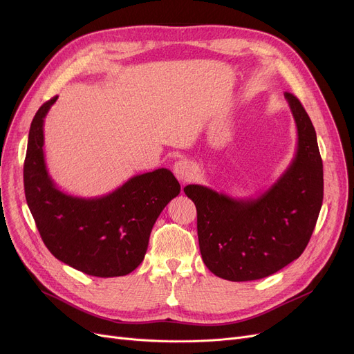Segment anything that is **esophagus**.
Returning a JSON list of instances; mask_svg holds the SVG:
<instances>
[{
    "instance_id": "34e87169",
    "label": "esophagus",
    "mask_w": 354,
    "mask_h": 354,
    "mask_svg": "<svg viewBox=\"0 0 354 354\" xmlns=\"http://www.w3.org/2000/svg\"><path fill=\"white\" fill-rule=\"evenodd\" d=\"M174 174L179 180L187 182L194 175V165L187 159H180L174 165Z\"/></svg>"
}]
</instances>
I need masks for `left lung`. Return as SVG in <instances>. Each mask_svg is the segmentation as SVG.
<instances>
[{
	"label": "left lung",
	"instance_id": "1",
	"mask_svg": "<svg viewBox=\"0 0 354 354\" xmlns=\"http://www.w3.org/2000/svg\"><path fill=\"white\" fill-rule=\"evenodd\" d=\"M297 126L295 156L257 198H232L202 185L183 191L198 214L203 263L228 281H252L280 271L306 250L323 203V162L314 126L291 93H284Z\"/></svg>",
	"mask_w": 354,
	"mask_h": 354
}]
</instances>
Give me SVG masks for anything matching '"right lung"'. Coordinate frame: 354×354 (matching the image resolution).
Returning a JSON list of instances; mask_svg holds the SVG:
<instances>
[{"mask_svg":"<svg viewBox=\"0 0 354 354\" xmlns=\"http://www.w3.org/2000/svg\"><path fill=\"white\" fill-rule=\"evenodd\" d=\"M57 96L37 111L24 162L27 205L46 247L62 263L93 277H122L143 261L163 208L180 192L169 169L132 176L107 195L82 198L57 188L44 159V119Z\"/></svg>","mask_w":354,"mask_h":354,"instance_id":"obj_1","label":"right lung"}]
</instances>
